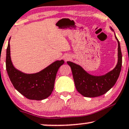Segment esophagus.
Here are the masks:
<instances>
[{
    "label": "esophagus",
    "mask_w": 129,
    "mask_h": 129,
    "mask_svg": "<svg viewBox=\"0 0 129 129\" xmlns=\"http://www.w3.org/2000/svg\"><path fill=\"white\" fill-rule=\"evenodd\" d=\"M70 58V56H67V57H65L64 59L66 60H69Z\"/></svg>",
    "instance_id": "34e87169"
}]
</instances>
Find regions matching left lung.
I'll return each mask as SVG.
<instances>
[{
    "label": "left lung",
    "mask_w": 129,
    "mask_h": 129,
    "mask_svg": "<svg viewBox=\"0 0 129 129\" xmlns=\"http://www.w3.org/2000/svg\"><path fill=\"white\" fill-rule=\"evenodd\" d=\"M111 29L114 31L112 28ZM118 42V62L112 70L102 76H93L86 72L81 66L67 61L72 71L73 76L77 91L86 97H95L102 95L114 86L118 78L122 66V54L120 44Z\"/></svg>",
    "instance_id": "left-lung-1"
}]
</instances>
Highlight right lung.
I'll list each match as a JSON object with an SVG mask.
<instances>
[{"label":"right lung","instance_id":"add662e5","mask_svg":"<svg viewBox=\"0 0 129 129\" xmlns=\"http://www.w3.org/2000/svg\"><path fill=\"white\" fill-rule=\"evenodd\" d=\"M9 40L7 49L6 69L11 82L14 88L24 97L30 100H42L52 94L56 76L59 68L64 60H56L40 72L26 74L16 69L12 64Z\"/></svg>","mask_w":129,"mask_h":129}]
</instances>
